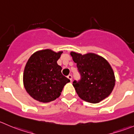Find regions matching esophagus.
<instances>
[{
    "mask_svg": "<svg viewBox=\"0 0 134 134\" xmlns=\"http://www.w3.org/2000/svg\"><path fill=\"white\" fill-rule=\"evenodd\" d=\"M67 78H68V79H69L70 80H71V82L72 81V75H69L68 76H67Z\"/></svg>",
    "mask_w": 134,
    "mask_h": 134,
    "instance_id": "obj_1",
    "label": "esophagus"
}]
</instances>
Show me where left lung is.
<instances>
[{
  "label": "left lung",
  "instance_id": "left-lung-1",
  "mask_svg": "<svg viewBox=\"0 0 134 134\" xmlns=\"http://www.w3.org/2000/svg\"><path fill=\"white\" fill-rule=\"evenodd\" d=\"M80 79L73 81L78 96L84 101L97 103L108 97L115 84L113 69L106 59L93 53L71 52Z\"/></svg>",
  "mask_w": 134,
  "mask_h": 134
}]
</instances>
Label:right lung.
Instances as JSON below:
<instances>
[{
	"instance_id": "obj_1",
	"label": "right lung",
	"mask_w": 134,
	"mask_h": 134,
	"mask_svg": "<svg viewBox=\"0 0 134 134\" xmlns=\"http://www.w3.org/2000/svg\"><path fill=\"white\" fill-rule=\"evenodd\" d=\"M63 52L43 50L32 54L23 72V84L27 93L40 102L48 103L59 97L70 80L62 73L57 61Z\"/></svg>"
}]
</instances>
